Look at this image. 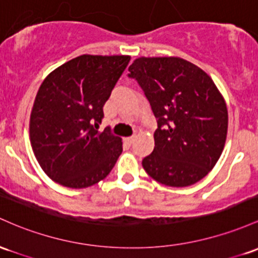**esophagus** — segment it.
<instances>
[{
	"label": "esophagus",
	"mask_w": 258,
	"mask_h": 258,
	"mask_svg": "<svg viewBox=\"0 0 258 258\" xmlns=\"http://www.w3.org/2000/svg\"><path fill=\"white\" fill-rule=\"evenodd\" d=\"M135 138H136V136H131V137H127V138H124V141H126V143H128V144H132V143H134Z\"/></svg>",
	"instance_id": "esophagus-1"
}]
</instances>
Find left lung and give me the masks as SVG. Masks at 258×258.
Wrapping results in <instances>:
<instances>
[{
	"label": "left lung",
	"mask_w": 258,
	"mask_h": 258,
	"mask_svg": "<svg viewBox=\"0 0 258 258\" xmlns=\"http://www.w3.org/2000/svg\"><path fill=\"white\" fill-rule=\"evenodd\" d=\"M157 117L154 151L142 161L147 174L171 187L194 185L222 155L228 109L212 78L180 57H140L128 67Z\"/></svg>",
	"instance_id": "1"
}]
</instances>
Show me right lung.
I'll list each match as a JSON object with an SVG mask.
<instances>
[{
    "instance_id": "add662e5",
    "label": "right lung",
    "mask_w": 258,
    "mask_h": 258,
    "mask_svg": "<svg viewBox=\"0 0 258 258\" xmlns=\"http://www.w3.org/2000/svg\"><path fill=\"white\" fill-rule=\"evenodd\" d=\"M131 57L82 55L44 79L30 114V144L45 174L70 188L105 179L122 153L109 127L99 131L103 106Z\"/></svg>"
}]
</instances>
